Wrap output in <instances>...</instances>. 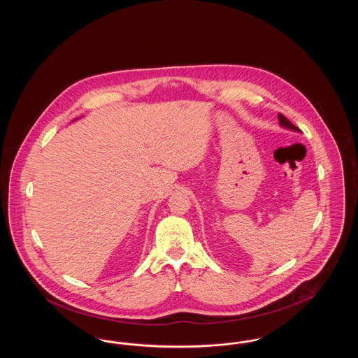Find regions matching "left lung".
Masks as SVG:
<instances>
[{"instance_id": "8db88e82", "label": "left lung", "mask_w": 358, "mask_h": 358, "mask_svg": "<svg viewBox=\"0 0 358 358\" xmlns=\"http://www.w3.org/2000/svg\"><path fill=\"white\" fill-rule=\"evenodd\" d=\"M278 118H279V123H280V126H283V127H286V129H291V130H294V131H301L296 126H294L291 122H289L285 115H282V114H279L278 115Z\"/></svg>"}]
</instances>
